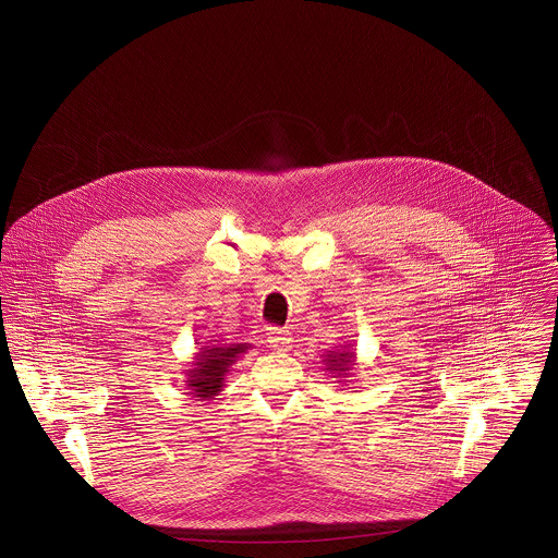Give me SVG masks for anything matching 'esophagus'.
Listing matches in <instances>:
<instances>
[{"label":"esophagus","mask_w":558,"mask_h":558,"mask_svg":"<svg viewBox=\"0 0 558 558\" xmlns=\"http://www.w3.org/2000/svg\"><path fill=\"white\" fill-rule=\"evenodd\" d=\"M266 341H268V348L279 350V352H286V350H290L292 335H290L286 328H277V326H272V328H268V337H266Z\"/></svg>","instance_id":"esophagus-1"}]
</instances>
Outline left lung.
Segmentation results:
<instances>
[{"label": "left lung", "instance_id": "8db88e82", "mask_svg": "<svg viewBox=\"0 0 558 558\" xmlns=\"http://www.w3.org/2000/svg\"><path fill=\"white\" fill-rule=\"evenodd\" d=\"M326 369L337 374V376H348L350 372V365L354 363V352H330L326 354Z\"/></svg>", "mask_w": 558, "mask_h": 558}]
</instances>
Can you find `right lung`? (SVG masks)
Wrapping results in <instances>:
<instances>
[{
  "instance_id": "obj_1",
  "label": "right lung",
  "mask_w": 558,
  "mask_h": 558,
  "mask_svg": "<svg viewBox=\"0 0 558 558\" xmlns=\"http://www.w3.org/2000/svg\"><path fill=\"white\" fill-rule=\"evenodd\" d=\"M251 343H217L199 350L195 367L189 369L186 387L193 398L213 399L223 391L226 374L230 365L236 363L239 354H244Z\"/></svg>"
}]
</instances>
